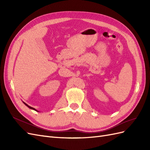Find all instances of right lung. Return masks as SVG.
Returning a JSON list of instances; mask_svg holds the SVG:
<instances>
[{"label": "right lung", "instance_id": "obj_1", "mask_svg": "<svg viewBox=\"0 0 150 150\" xmlns=\"http://www.w3.org/2000/svg\"><path fill=\"white\" fill-rule=\"evenodd\" d=\"M25 104V105L27 106H28V107H29L30 109H32V110H35V111H36V110H35V108H32V107H30V106H29V105H28V104H27L26 103H24Z\"/></svg>", "mask_w": 150, "mask_h": 150}]
</instances>
